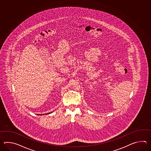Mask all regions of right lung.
<instances>
[{
  "label": "right lung",
  "mask_w": 151,
  "mask_h": 151,
  "mask_svg": "<svg viewBox=\"0 0 151 151\" xmlns=\"http://www.w3.org/2000/svg\"><path fill=\"white\" fill-rule=\"evenodd\" d=\"M52 112H50V113H47V114H50V113H51ZM41 115H42V114H41ZM43 115H44V114H43Z\"/></svg>",
  "instance_id": "1"
}]
</instances>
